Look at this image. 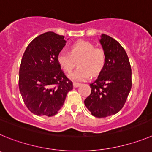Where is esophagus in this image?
Instances as JSON below:
<instances>
[{
    "instance_id": "obj_1",
    "label": "esophagus",
    "mask_w": 152,
    "mask_h": 152,
    "mask_svg": "<svg viewBox=\"0 0 152 152\" xmlns=\"http://www.w3.org/2000/svg\"><path fill=\"white\" fill-rule=\"evenodd\" d=\"M79 86H80V83H73V86H74L75 88H77V87H79Z\"/></svg>"
}]
</instances>
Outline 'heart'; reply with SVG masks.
Returning a JSON list of instances; mask_svg holds the SVG:
<instances>
[{"label": "heart", "mask_w": 152, "mask_h": 152, "mask_svg": "<svg viewBox=\"0 0 152 152\" xmlns=\"http://www.w3.org/2000/svg\"><path fill=\"white\" fill-rule=\"evenodd\" d=\"M57 62L63 70L72 72L78 61L79 67L70 73L69 78L73 81H85L90 75L95 76L103 69L106 61V54L102 48L86 41H78L69 48V53L61 50L57 57Z\"/></svg>", "instance_id": "heart-1"}]
</instances>
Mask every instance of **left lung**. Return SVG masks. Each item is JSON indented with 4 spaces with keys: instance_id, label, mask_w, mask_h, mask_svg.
Masks as SVG:
<instances>
[{
    "instance_id": "left-lung-1",
    "label": "left lung",
    "mask_w": 152,
    "mask_h": 152,
    "mask_svg": "<svg viewBox=\"0 0 152 152\" xmlns=\"http://www.w3.org/2000/svg\"><path fill=\"white\" fill-rule=\"evenodd\" d=\"M99 41L106 54L105 65L90 84L91 94L84 103L94 117L102 118L123 108L132 87V71L128 56L117 41L104 34Z\"/></svg>"
}]
</instances>
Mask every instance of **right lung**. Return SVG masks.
I'll return each instance as SVG.
<instances>
[{
    "mask_svg": "<svg viewBox=\"0 0 152 152\" xmlns=\"http://www.w3.org/2000/svg\"><path fill=\"white\" fill-rule=\"evenodd\" d=\"M64 36L48 32L30 42L19 71V88L26 106L38 116L52 117L64 105L73 83L57 62Z\"/></svg>",
    "mask_w": 152,
    "mask_h": 152,
    "instance_id": "1",
    "label": "right lung"
}]
</instances>
